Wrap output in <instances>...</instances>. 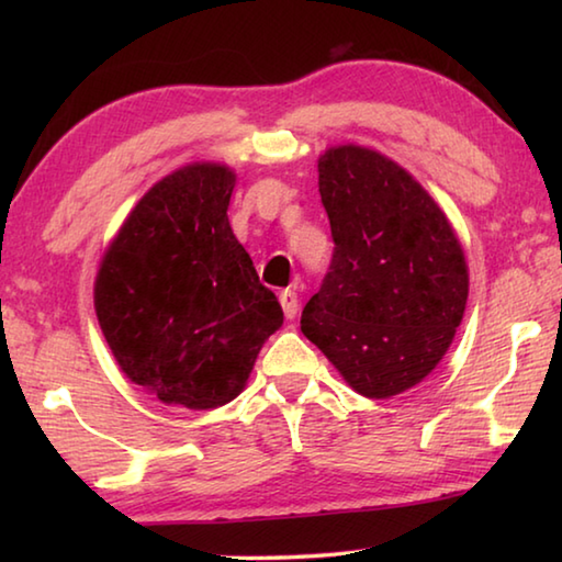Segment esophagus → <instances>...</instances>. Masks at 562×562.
<instances>
[{"label": "esophagus", "instance_id": "34e87169", "mask_svg": "<svg viewBox=\"0 0 562 562\" xmlns=\"http://www.w3.org/2000/svg\"><path fill=\"white\" fill-rule=\"evenodd\" d=\"M280 304H282L284 317H288V319L297 317V312H300V297H297V292H294V290L280 292Z\"/></svg>", "mask_w": 562, "mask_h": 562}]
</instances>
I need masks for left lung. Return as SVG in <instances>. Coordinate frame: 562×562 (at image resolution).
Masks as SVG:
<instances>
[{
  "instance_id": "obj_1",
  "label": "left lung",
  "mask_w": 562,
  "mask_h": 562,
  "mask_svg": "<svg viewBox=\"0 0 562 562\" xmlns=\"http://www.w3.org/2000/svg\"><path fill=\"white\" fill-rule=\"evenodd\" d=\"M317 170L335 255L302 335L357 394L396 396L434 372L461 325L463 247L426 188L379 150L331 146Z\"/></svg>"
}]
</instances>
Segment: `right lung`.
<instances>
[{"mask_svg": "<svg viewBox=\"0 0 562 562\" xmlns=\"http://www.w3.org/2000/svg\"><path fill=\"white\" fill-rule=\"evenodd\" d=\"M235 170L188 164L140 198L103 252L93 307L113 359L168 406L217 408L243 392L282 307L237 243Z\"/></svg>", "mask_w": 562, "mask_h": 562, "instance_id": "1", "label": "right lung"}]
</instances>
